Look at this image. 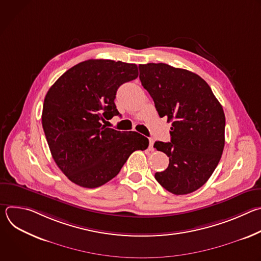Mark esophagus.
I'll return each mask as SVG.
<instances>
[{"label":"esophagus","instance_id":"1","mask_svg":"<svg viewBox=\"0 0 261 261\" xmlns=\"http://www.w3.org/2000/svg\"><path fill=\"white\" fill-rule=\"evenodd\" d=\"M148 141H150V150H151V151H153V145H154V140H153L152 138H150V140H148Z\"/></svg>","mask_w":261,"mask_h":261}]
</instances>
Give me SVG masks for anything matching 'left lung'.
Instances as JSON below:
<instances>
[{
  "instance_id": "8db88e82",
  "label": "left lung",
  "mask_w": 261,
  "mask_h": 261,
  "mask_svg": "<svg viewBox=\"0 0 261 261\" xmlns=\"http://www.w3.org/2000/svg\"><path fill=\"white\" fill-rule=\"evenodd\" d=\"M139 80L154 100L160 118L171 123L170 142L154 147L169 157L168 167L155 173L167 191H196L216 169L225 143V115L210 86L197 74L163 63L139 65Z\"/></svg>"
}]
</instances>
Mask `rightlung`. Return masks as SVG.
Segmentation results:
<instances>
[{"label":"right lung","mask_w":261,"mask_h":261,"mask_svg":"<svg viewBox=\"0 0 261 261\" xmlns=\"http://www.w3.org/2000/svg\"><path fill=\"white\" fill-rule=\"evenodd\" d=\"M137 76L135 64L88 60L67 70L48 90L42 127L55 162L72 182L100 187L120 172L134 151L148 146V139L135 131L101 124L120 115L117 91Z\"/></svg>","instance_id":"add662e5"}]
</instances>
